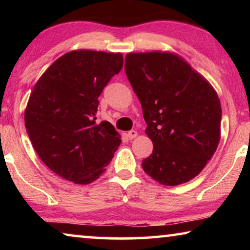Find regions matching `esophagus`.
<instances>
[{
  "instance_id": "obj_1",
  "label": "esophagus",
  "mask_w": 250,
  "mask_h": 250,
  "mask_svg": "<svg viewBox=\"0 0 250 250\" xmlns=\"http://www.w3.org/2000/svg\"><path fill=\"white\" fill-rule=\"evenodd\" d=\"M126 135H128L129 139H134L138 135V132L135 130H130Z\"/></svg>"
}]
</instances>
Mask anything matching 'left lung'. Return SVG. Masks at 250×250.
<instances>
[{
  "label": "left lung",
  "instance_id": "1",
  "mask_svg": "<svg viewBox=\"0 0 250 250\" xmlns=\"http://www.w3.org/2000/svg\"><path fill=\"white\" fill-rule=\"evenodd\" d=\"M125 69L153 142L143 170L160 184L186 183L200 174L221 139L216 91L175 54H126Z\"/></svg>",
  "mask_w": 250,
  "mask_h": 250
}]
</instances>
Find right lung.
Here are the masks:
<instances>
[{"label":"right lung","instance_id":"right-lung-1","mask_svg":"<svg viewBox=\"0 0 250 250\" xmlns=\"http://www.w3.org/2000/svg\"><path fill=\"white\" fill-rule=\"evenodd\" d=\"M124 66L120 53L73 50L42 75L24 120L32 145L50 170L76 184L105 171L121 139L108 121L96 122L99 96Z\"/></svg>","mask_w":250,"mask_h":250}]
</instances>
